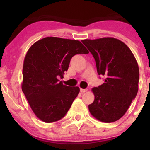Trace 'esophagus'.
Instances as JSON below:
<instances>
[{
  "label": "esophagus",
  "instance_id": "esophagus-1",
  "mask_svg": "<svg viewBox=\"0 0 150 150\" xmlns=\"http://www.w3.org/2000/svg\"><path fill=\"white\" fill-rule=\"evenodd\" d=\"M80 91H81V92L82 93H85V92H86V91H87V89H81V88Z\"/></svg>",
  "mask_w": 150,
  "mask_h": 150
}]
</instances>
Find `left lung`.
I'll return each mask as SVG.
<instances>
[{"mask_svg": "<svg viewBox=\"0 0 150 150\" xmlns=\"http://www.w3.org/2000/svg\"><path fill=\"white\" fill-rule=\"evenodd\" d=\"M82 42L95 59L98 74L105 77L102 85L91 89L95 99L89 105V112L100 122H115L126 113L138 92V63L130 49L117 39Z\"/></svg>", "mask_w": 150, "mask_h": 150, "instance_id": "left-lung-1", "label": "left lung"}]
</instances>
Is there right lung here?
Instances as JSON below:
<instances>
[{
  "label": "right lung",
  "instance_id": "obj_1",
  "mask_svg": "<svg viewBox=\"0 0 150 150\" xmlns=\"http://www.w3.org/2000/svg\"><path fill=\"white\" fill-rule=\"evenodd\" d=\"M89 51L78 40L55 37L43 38L28 49L24 60L22 90L35 115L52 123L65 115L80 91L59 81L71 59Z\"/></svg>",
  "mask_w": 150,
  "mask_h": 150
}]
</instances>
